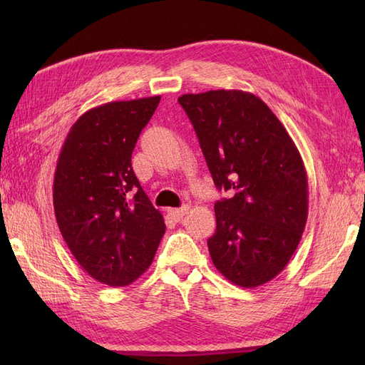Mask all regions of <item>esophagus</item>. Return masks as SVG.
<instances>
[{
    "label": "esophagus",
    "instance_id": "esophagus-1",
    "mask_svg": "<svg viewBox=\"0 0 365 365\" xmlns=\"http://www.w3.org/2000/svg\"><path fill=\"white\" fill-rule=\"evenodd\" d=\"M189 212V205H184V207H181V208H169L168 210V213H169V216L173 219V220H176V222H180V220L184 217V215Z\"/></svg>",
    "mask_w": 365,
    "mask_h": 365
}]
</instances>
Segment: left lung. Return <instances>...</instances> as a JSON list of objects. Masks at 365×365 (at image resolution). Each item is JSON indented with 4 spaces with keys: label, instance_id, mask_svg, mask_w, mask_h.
<instances>
[{
    "label": "left lung",
    "instance_id": "1",
    "mask_svg": "<svg viewBox=\"0 0 365 365\" xmlns=\"http://www.w3.org/2000/svg\"><path fill=\"white\" fill-rule=\"evenodd\" d=\"M219 190L216 231L207 240L216 269L242 288L280 274L307 219V175L295 143L262 98L240 90L182 94Z\"/></svg>",
    "mask_w": 365,
    "mask_h": 365
}]
</instances>
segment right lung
Segmentation results:
<instances>
[{"label": "right lung", "instance_id": "right-lung-1", "mask_svg": "<svg viewBox=\"0 0 365 365\" xmlns=\"http://www.w3.org/2000/svg\"><path fill=\"white\" fill-rule=\"evenodd\" d=\"M160 96L109 102L77 118L61 149L53 205L63 240L97 282L128 286L145 272L165 231L132 170V150Z\"/></svg>", "mask_w": 365, "mask_h": 365}]
</instances>
